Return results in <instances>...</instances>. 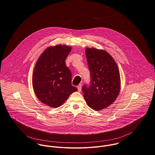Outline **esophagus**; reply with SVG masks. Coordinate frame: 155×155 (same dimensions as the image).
I'll return each instance as SVG.
<instances>
[{
  "mask_svg": "<svg viewBox=\"0 0 155 155\" xmlns=\"http://www.w3.org/2000/svg\"><path fill=\"white\" fill-rule=\"evenodd\" d=\"M81 87H82V85H81V84H79L78 86H77V88H78V91H81Z\"/></svg>",
  "mask_w": 155,
  "mask_h": 155,
  "instance_id": "obj_1",
  "label": "esophagus"
}]
</instances>
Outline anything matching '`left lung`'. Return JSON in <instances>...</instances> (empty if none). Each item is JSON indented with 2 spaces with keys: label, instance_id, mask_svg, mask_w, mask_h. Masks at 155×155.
I'll use <instances>...</instances> for the list:
<instances>
[{
  "label": "left lung",
  "instance_id": "obj_1",
  "mask_svg": "<svg viewBox=\"0 0 155 155\" xmlns=\"http://www.w3.org/2000/svg\"><path fill=\"white\" fill-rule=\"evenodd\" d=\"M85 55L91 81L90 85L83 86L84 97L89 107L101 110L111 104L119 94V70L114 60L106 51L86 48Z\"/></svg>",
  "mask_w": 155,
  "mask_h": 155
}]
</instances>
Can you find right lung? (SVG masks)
<instances>
[{
    "instance_id": "add662e5",
    "label": "right lung",
    "mask_w": 155,
    "mask_h": 155,
    "mask_svg": "<svg viewBox=\"0 0 155 155\" xmlns=\"http://www.w3.org/2000/svg\"><path fill=\"white\" fill-rule=\"evenodd\" d=\"M71 47L56 45L47 48L36 63L32 85L38 98L51 107L61 106L78 89L72 85L71 72L65 59Z\"/></svg>"
}]
</instances>
